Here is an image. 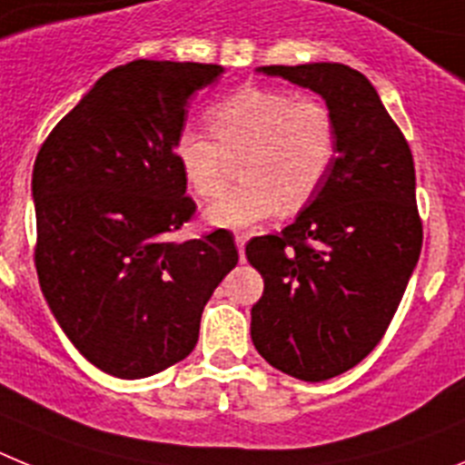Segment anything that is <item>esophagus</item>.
Listing matches in <instances>:
<instances>
[{
    "instance_id": "1",
    "label": "esophagus",
    "mask_w": 465,
    "mask_h": 465,
    "mask_svg": "<svg viewBox=\"0 0 465 465\" xmlns=\"http://www.w3.org/2000/svg\"><path fill=\"white\" fill-rule=\"evenodd\" d=\"M245 241H248L245 233H236V248L238 254H241V262H245Z\"/></svg>"
}]
</instances>
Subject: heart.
Returning <instances> with one entry per match:
<instances>
[{"label":"heart","instance_id":"1","mask_svg":"<svg viewBox=\"0 0 465 465\" xmlns=\"http://www.w3.org/2000/svg\"><path fill=\"white\" fill-rule=\"evenodd\" d=\"M213 136L181 129L173 141L175 162L190 190L215 199L241 169L236 190L206 211L217 227H250L305 208L336 164L338 123L331 106L317 97H296L280 87H241L206 113Z\"/></svg>","mask_w":465,"mask_h":465}]
</instances>
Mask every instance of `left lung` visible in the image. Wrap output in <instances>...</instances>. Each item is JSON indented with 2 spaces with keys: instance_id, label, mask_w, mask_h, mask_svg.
Segmentation results:
<instances>
[{
  "instance_id": "1",
  "label": "left lung",
  "mask_w": 465,
  "mask_h": 465,
  "mask_svg": "<svg viewBox=\"0 0 465 465\" xmlns=\"http://www.w3.org/2000/svg\"><path fill=\"white\" fill-rule=\"evenodd\" d=\"M331 106V173L282 233L245 245L262 273L252 342L273 368L305 382L336 378L382 341L421 252L415 162L363 74L336 62L262 66Z\"/></svg>"
}]
</instances>
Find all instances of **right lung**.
<instances>
[{"label": "right lung", "mask_w": 465, "mask_h": 465, "mask_svg": "<svg viewBox=\"0 0 465 465\" xmlns=\"http://www.w3.org/2000/svg\"><path fill=\"white\" fill-rule=\"evenodd\" d=\"M220 64L134 60L104 74L41 145L35 266L62 331L104 373L183 361L203 305L236 266L227 229L173 242L196 213L173 141Z\"/></svg>", "instance_id": "1"}]
</instances>
